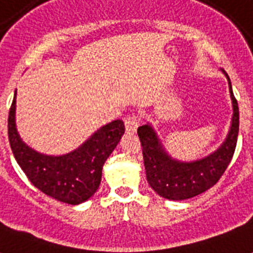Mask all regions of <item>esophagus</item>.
<instances>
[{
	"mask_svg": "<svg viewBox=\"0 0 253 253\" xmlns=\"http://www.w3.org/2000/svg\"><path fill=\"white\" fill-rule=\"evenodd\" d=\"M125 126L127 132H135L138 128V117L136 115H128L125 118Z\"/></svg>",
	"mask_w": 253,
	"mask_h": 253,
	"instance_id": "esophagus-1",
	"label": "esophagus"
}]
</instances>
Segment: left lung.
<instances>
[{"instance_id":"left-lung-1","label":"left lung","mask_w":253,"mask_h":253,"mask_svg":"<svg viewBox=\"0 0 253 253\" xmlns=\"http://www.w3.org/2000/svg\"><path fill=\"white\" fill-rule=\"evenodd\" d=\"M223 73L228 80L234 113L227 138L215 152L196 162H178L167 154L151 125L147 123L138 128L147 181L159 196L167 200H188L206 192L218 182L234 156L239 134V107L230 77L224 71Z\"/></svg>"}]
</instances>
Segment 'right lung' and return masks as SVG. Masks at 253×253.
Listing matches in <instances>:
<instances>
[{
    "label": "right lung",
    "instance_id": "right-lung-1",
    "mask_svg": "<svg viewBox=\"0 0 253 253\" xmlns=\"http://www.w3.org/2000/svg\"><path fill=\"white\" fill-rule=\"evenodd\" d=\"M15 95L9 111L7 132L13 155L31 184L47 196L69 205L89 200L99 188L102 167L125 134V123L113 121L97 130L77 150L48 156L33 150L15 127Z\"/></svg>",
    "mask_w": 253,
    "mask_h": 253
}]
</instances>
